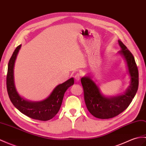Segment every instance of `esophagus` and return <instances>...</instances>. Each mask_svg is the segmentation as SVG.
<instances>
[{
  "instance_id": "obj_1",
  "label": "esophagus",
  "mask_w": 146,
  "mask_h": 146,
  "mask_svg": "<svg viewBox=\"0 0 146 146\" xmlns=\"http://www.w3.org/2000/svg\"><path fill=\"white\" fill-rule=\"evenodd\" d=\"M81 74L80 73H78L74 76V80H75L76 81H78L81 78Z\"/></svg>"
}]
</instances>
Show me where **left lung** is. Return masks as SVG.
<instances>
[{
  "label": "left lung",
  "mask_w": 146,
  "mask_h": 146,
  "mask_svg": "<svg viewBox=\"0 0 146 146\" xmlns=\"http://www.w3.org/2000/svg\"><path fill=\"white\" fill-rule=\"evenodd\" d=\"M118 42L121 48L119 53L126 61L131 76V86L126 93L116 97H104L90 77H84L81 80L87 109L93 116L100 119H110L123 113L129 106L138 90L139 72L134 57L121 40H118Z\"/></svg>",
  "instance_id": "8db88e82"
}]
</instances>
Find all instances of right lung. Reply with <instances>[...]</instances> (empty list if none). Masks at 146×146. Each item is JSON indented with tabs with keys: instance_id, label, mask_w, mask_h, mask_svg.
Masks as SVG:
<instances>
[{
	"instance_id": "right-lung-1",
	"label": "right lung",
	"mask_w": 146,
	"mask_h": 146,
	"mask_svg": "<svg viewBox=\"0 0 146 146\" xmlns=\"http://www.w3.org/2000/svg\"><path fill=\"white\" fill-rule=\"evenodd\" d=\"M20 47L21 45L17 47L8 64L6 84L10 100L17 109L28 117L40 121L50 120L55 117L60 110L64 94L74 84L73 78L58 85L45 100L40 102H31L24 100L17 92L13 81V66Z\"/></svg>"
}]
</instances>
